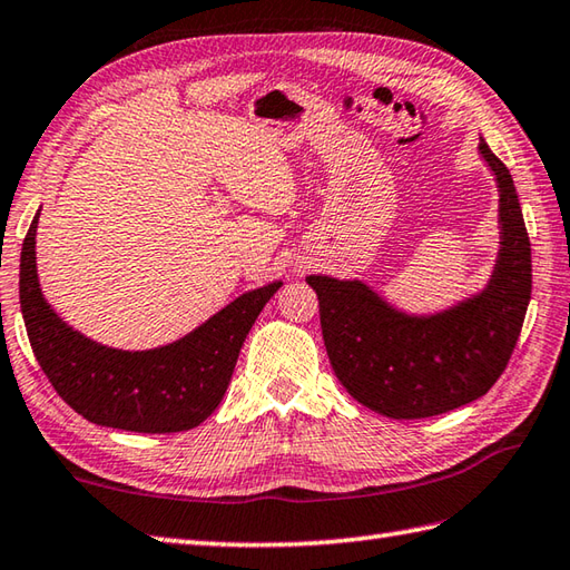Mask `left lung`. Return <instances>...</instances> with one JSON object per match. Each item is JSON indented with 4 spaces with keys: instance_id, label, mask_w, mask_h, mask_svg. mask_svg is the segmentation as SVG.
I'll use <instances>...</instances> for the list:
<instances>
[{
    "instance_id": "obj_1",
    "label": "left lung",
    "mask_w": 570,
    "mask_h": 570,
    "mask_svg": "<svg viewBox=\"0 0 570 570\" xmlns=\"http://www.w3.org/2000/svg\"><path fill=\"white\" fill-rule=\"evenodd\" d=\"M499 187V254L479 294L430 316L405 314L358 278L306 276L318 296L328 361L361 405L420 420L489 393L514 353L531 298V244L514 180L484 138Z\"/></svg>"
}]
</instances>
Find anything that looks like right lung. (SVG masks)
Instances as JSON below:
<instances>
[{
  "label": "right lung",
  "mask_w": 570,
  "mask_h": 570,
  "mask_svg": "<svg viewBox=\"0 0 570 570\" xmlns=\"http://www.w3.org/2000/svg\"><path fill=\"white\" fill-rule=\"evenodd\" d=\"M37 225L39 212L21 247V316L31 351L63 403L94 425L128 432H183L205 422L227 393L244 338L282 282L242 294L203 326L160 348H108L73 331L43 298Z\"/></svg>",
  "instance_id": "add662e5"
}]
</instances>
